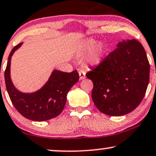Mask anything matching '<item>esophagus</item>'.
Returning a JSON list of instances; mask_svg holds the SVG:
<instances>
[{
	"instance_id": "34e87169",
	"label": "esophagus",
	"mask_w": 156,
	"mask_h": 156,
	"mask_svg": "<svg viewBox=\"0 0 156 156\" xmlns=\"http://www.w3.org/2000/svg\"><path fill=\"white\" fill-rule=\"evenodd\" d=\"M78 73H79L80 80L84 79V78H86V72H85L83 70H79V71H78Z\"/></svg>"
}]
</instances>
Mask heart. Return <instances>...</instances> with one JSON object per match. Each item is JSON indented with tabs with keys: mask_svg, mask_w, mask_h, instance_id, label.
<instances>
[{
	"mask_svg": "<svg viewBox=\"0 0 156 156\" xmlns=\"http://www.w3.org/2000/svg\"><path fill=\"white\" fill-rule=\"evenodd\" d=\"M95 43H96V41L93 40V39H90V40L88 41L86 43H85L83 48L85 51H89V50L92 49L95 46ZM104 45H103L102 43L98 44L93 49L92 52H91L90 55H89V61H90L91 63L93 64H97L100 63V61H101V58H102L103 54H104Z\"/></svg>",
	"mask_w": 156,
	"mask_h": 156,
	"instance_id": "1",
	"label": "heart"
}]
</instances>
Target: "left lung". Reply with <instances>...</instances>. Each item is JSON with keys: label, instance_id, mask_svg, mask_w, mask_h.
Segmentation results:
<instances>
[{"label": "left lung", "instance_id": "1", "mask_svg": "<svg viewBox=\"0 0 156 156\" xmlns=\"http://www.w3.org/2000/svg\"><path fill=\"white\" fill-rule=\"evenodd\" d=\"M96 67L86 73L92 80V99L101 113L120 116L133 111L146 94L150 64L136 39L119 43Z\"/></svg>", "mask_w": 156, "mask_h": 156}]
</instances>
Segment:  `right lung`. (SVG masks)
<instances>
[{
  "label": "right lung",
  "mask_w": 156,
  "mask_h": 156,
  "mask_svg": "<svg viewBox=\"0 0 156 156\" xmlns=\"http://www.w3.org/2000/svg\"><path fill=\"white\" fill-rule=\"evenodd\" d=\"M21 45L20 43L12 49L5 70V86L10 101L16 109L29 120L44 121L55 118L63 111L67 93L79 80V74L77 70L65 73L55 70L41 90L33 93H20L10 80V66L11 56Z\"/></svg>",
  "instance_id": "obj_1"
}]
</instances>
